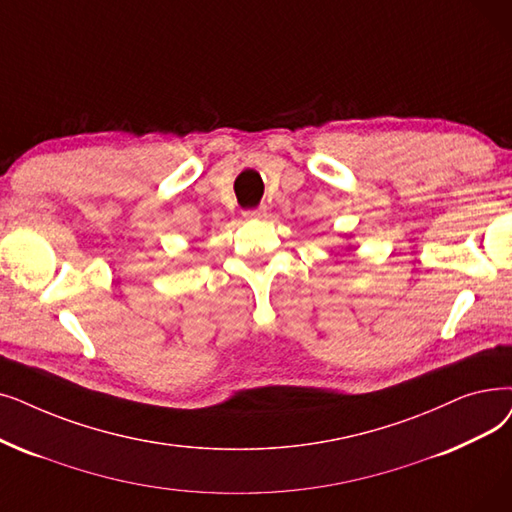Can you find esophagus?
I'll return each instance as SVG.
<instances>
[{"mask_svg":"<svg viewBox=\"0 0 512 512\" xmlns=\"http://www.w3.org/2000/svg\"><path fill=\"white\" fill-rule=\"evenodd\" d=\"M265 211H268V209H265L263 205H259V207H255V209H247L242 215L247 217V219H261V217H265Z\"/></svg>","mask_w":512,"mask_h":512,"instance_id":"1","label":"esophagus"}]
</instances>
